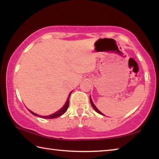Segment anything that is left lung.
Wrapping results in <instances>:
<instances>
[{"label":"left lung","instance_id":"1","mask_svg":"<svg viewBox=\"0 0 159 159\" xmlns=\"http://www.w3.org/2000/svg\"><path fill=\"white\" fill-rule=\"evenodd\" d=\"M90 104H91V105H92V107H93V108H94V109H95V111H97V112H98V113H99V114H102V115H103V114H102V112H100V111H99V110L98 109V108H97V107L95 106V104H93V101H92V99H91V98H90Z\"/></svg>","mask_w":159,"mask_h":159}]
</instances>
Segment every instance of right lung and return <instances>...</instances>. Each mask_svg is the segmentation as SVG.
<instances>
[{"label": "right lung", "mask_w": 159, "mask_h": 159, "mask_svg": "<svg viewBox=\"0 0 159 159\" xmlns=\"http://www.w3.org/2000/svg\"><path fill=\"white\" fill-rule=\"evenodd\" d=\"M70 95H71V93L69 94V98L68 99H67L66 100V102L65 104V105H64L62 108H61L60 111H57L56 113H55V114H53L52 115H50V116H39V115H37L36 114H35V113L32 112L31 111H30L32 114L34 115V116H40V117H42L43 118H57L58 116H61L62 114H64V113H65V111L67 110V109H68L69 107V97H70Z\"/></svg>", "instance_id": "add662e5"}]
</instances>
